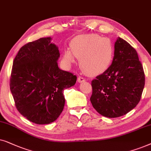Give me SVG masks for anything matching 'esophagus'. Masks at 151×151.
Instances as JSON below:
<instances>
[{"mask_svg": "<svg viewBox=\"0 0 151 151\" xmlns=\"http://www.w3.org/2000/svg\"><path fill=\"white\" fill-rule=\"evenodd\" d=\"M77 80H78V82H79V83H82V82L86 81L85 78H83V77H80V76L79 77H78Z\"/></svg>", "mask_w": 151, "mask_h": 151, "instance_id": "1", "label": "esophagus"}]
</instances>
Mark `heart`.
Wrapping results in <instances>:
<instances>
[{
    "label": "heart",
    "instance_id": "obj_1",
    "mask_svg": "<svg viewBox=\"0 0 151 151\" xmlns=\"http://www.w3.org/2000/svg\"><path fill=\"white\" fill-rule=\"evenodd\" d=\"M114 55V48L109 39L90 34L74 37L70 43V50H65L63 58L65 62L71 63L76 57L85 73L96 75L109 69Z\"/></svg>",
    "mask_w": 151,
    "mask_h": 151
}]
</instances>
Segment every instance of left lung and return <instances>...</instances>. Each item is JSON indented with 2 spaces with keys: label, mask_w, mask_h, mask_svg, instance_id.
Returning <instances> with one entry per match:
<instances>
[{
  "label": "left lung",
  "mask_w": 151,
  "mask_h": 151,
  "mask_svg": "<svg viewBox=\"0 0 151 151\" xmlns=\"http://www.w3.org/2000/svg\"><path fill=\"white\" fill-rule=\"evenodd\" d=\"M144 84L143 66L137 51L127 41L118 37L111 66L92 81L90 101L101 115L119 117L137 105Z\"/></svg>",
  "instance_id": "1"
}]
</instances>
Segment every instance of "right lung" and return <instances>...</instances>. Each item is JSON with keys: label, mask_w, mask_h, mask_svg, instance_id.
Wrapping results in <instances>:
<instances>
[{"label": "right lung", "mask_w": 151, "mask_h": 151, "mask_svg": "<svg viewBox=\"0 0 151 151\" xmlns=\"http://www.w3.org/2000/svg\"><path fill=\"white\" fill-rule=\"evenodd\" d=\"M51 37L23 45L13 62L10 90L17 110L37 124L55 122L65 105L63 90L73 86L77 77L58 66L59 48Z\"/></svg>", "instance_id": "1"}]
</instances>
